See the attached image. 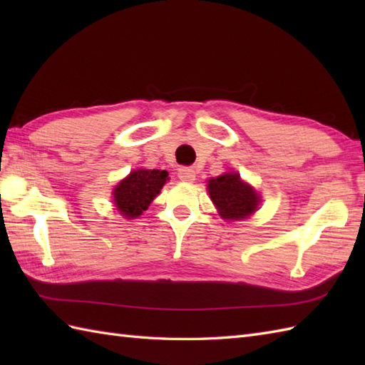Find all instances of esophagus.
<instances>
[{
  "label": "esophagus",
  "instance_id": "esophagus-1",
  "mask_svg": "<svg viewBox=\"0 0 365 365\" xmlns=\"http://www.w3.org/2000/svg\"><path fill=\"white\" fill-rule=\"evenodd\" d=\"M178 178L183 182H192L196 178V173L195 169L190 168V166H183L178 169Z\"/></svg>",
  "mask_w": 365,
  "mask_h": 365
}]
</instances>
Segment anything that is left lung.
Wrapping results in <instances>:
<instances>
[{
	"instance_id": "8db88e82",
	"label": "left lung",
	"mask_w": 365,
	"mask_h": 365,
	"mask_svg": "<svg viewBox=\"0 0 365 365\" xmlns=\"http://www.w3.org/2000/svg\"><path fill=\"white\" fill-rule=\"evenodd\" d=\"M207 188L224 220L235 221L247 218L259 205L257 192L246 185L237 173L210 178Z\"/></svg>"
}]
</instances>
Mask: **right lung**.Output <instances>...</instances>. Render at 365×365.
Returning <instances> with one entry per match:
<instances>
[{"mask_svg":"<svg viewBox=\"0 0 365 365\" xmlns=\"http://www.w3.org/2000/svg\"><path fill=\"white\" fill-rule=\"evenodd\" d=\"M168 180L166 170L160 169H138L115 187L113 196L114 204L122 216L136 218L147 207L153 197H157L163 185Z\"/></svg>","mask_w":365,"mask_h":365,"instance_id":"add662e5","label":"right lung"}]
</instances>
